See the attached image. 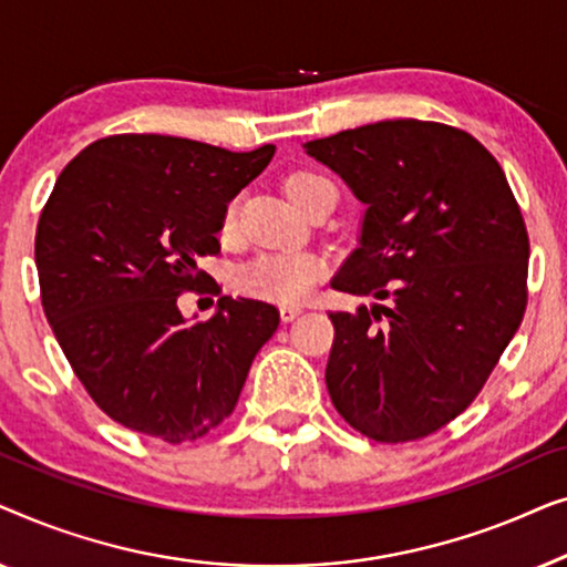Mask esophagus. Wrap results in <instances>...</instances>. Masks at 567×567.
I'll return each mask as SVG.
<instances>
[{"label": "esophagus", "mask_w": 567, "mask_h": 567, "mask_svg": "<svg viewBox=\"0 0 567 567\" xmlns=\"http://www.w3.org/2000/svg\"><path fill=\"white\" fill-rule=\"evenodd\" d=\"M278 312H281V320H284V322H293V320H297V317L301 315V307L284 305L281 309H278Z\"/></svg>", "instance_id": "obj_1"}]
</instances>
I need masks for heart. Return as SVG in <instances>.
Returning a JSON list of instances; mask_svg holds the SVG:
<instances>
[{"label":"heart","instance_id":"b5f03b06","mask_svg":"<svg viewBox=\"0 0 567 567\" xmlns=\"http://www.w3.org/2000/svg\"><path fill=\"white\" fill-rule=\"evenodd\" d=\"M328 181L320 173L312 169H297L286 177V193L293 204L312 188L315 183ZM237 204H229L224 212V231H231L235 227ZM322 260L309 252H262L250 262H245L237 274V286L250 297L278 301V305H297V301L307 299L315 284L322 278Z\"/></svg>","mask_w":567,"mask_h":567}]
</instances>
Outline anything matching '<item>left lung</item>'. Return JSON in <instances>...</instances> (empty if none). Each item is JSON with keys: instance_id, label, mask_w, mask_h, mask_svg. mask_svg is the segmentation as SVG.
<instances>
[{"instance_id": "8db88e82", "label": "left lung", "mask_w": 567, "mask_h": 567, "mask_svg": "<svg viewBox=\"0 0 567 567\" xmlns=\"http://www.w3.org/2000/svg\"><path fill=\"white\" fill-rule=\"evenodd\" d=\"M305 152L367 206L330 286L374 301L330 315L332 405L382 444L429 436L477 398L522 324L529 237L514 193L475 136L433 121L369 123Z\"/></svg>"}]
</instances>
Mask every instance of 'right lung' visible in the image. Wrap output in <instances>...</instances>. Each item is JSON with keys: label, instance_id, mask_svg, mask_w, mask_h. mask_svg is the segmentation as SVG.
I'll return each instance as SVG.
<instances>
[{"label": "right lung", "instance_id": "1", "mask_svg": "<svg viewBox=\"0 0 567 567\" xmlns=\"http://www.w3.org/2000/svg\"><path fill=\"white\" fill-rule=\"evenodd\" d=\"M274 152L118 134L53 185L35 231L43 312L84 390L126 429L183 444L235 410L278 309L221 297L212 320L188 322L177 297L200 286L227 204Z\"/></svg>", "mask_w": 567, "mask_h": 567}]
</instances>
